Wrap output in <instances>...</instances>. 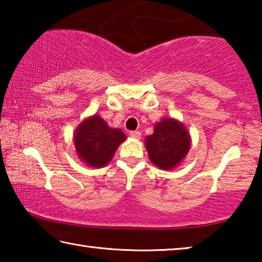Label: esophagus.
<instances>
[{
    "instance_id": "1",
    "label": "esophagus",
    "mask_w": 262,
    "mask_h": 262,
    "mask_svg": "<svg viewBox=\"0 0 262 262\" xmlns=\"http://www.w3.org/2000/svg\"><path fill=\"white\" fill-rule=\"evenodd\" d=\"M129 135H130L132 137H134V139H140V137H141V133L137 132V130H132V132H129Z\"/></svg>"
}]
</instances>
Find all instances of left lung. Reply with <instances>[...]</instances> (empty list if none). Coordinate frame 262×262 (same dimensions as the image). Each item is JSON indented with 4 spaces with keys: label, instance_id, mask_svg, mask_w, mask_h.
Segmentation results:
<instances>
[{
    "label": "left lung",
    "instance_id": "8db88e82",
    "mask_svg": "<svg viewBox=\"0 0 262 262\" xmlns=\"http://www.w3.org/2000/svg\"><path fill=\"white\" fill-rule=\"evenodd\" d=\"M149 158L163 170H171L183 161L190 147L187 130L174 119H164L145 141Z\"/></svg>",
    "mask_w": 262,
    "mask_h": 262
}]
</instances>
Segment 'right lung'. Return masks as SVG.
<instances>
[{
	"instance_id": "obj_1",
	"label": "right lung",
	"mask_w": 262,
	"mask_h": 262,
	"mask_svg": "<svg viewBox=\"0 0 262 262\" xmlns=\"http://www.w3.org/2000/svg\"><path fill=\"white\" fill-rule=\"evenodd\" d=\"M126 140L121 129L110 128L98 115L84 120L76 129L74 143L84 163L103 167L112 159L115 150Z\"/></svg>"
}]
</instances>
